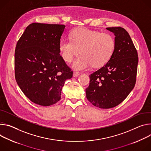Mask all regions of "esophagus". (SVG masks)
I'll return each mask as SVG.
<instances>
[{"instance_id": "obj_1", "label": "esophagus", "mask_w": 151, "mask_h": 151, "mask_svg": "<svg viewBox=\"0 0 151 151\" xmlns=\"http://www.w3.org/2000/svg\"><path fill=\"white\" fill-rule=\"evenodd\" d=\"M79 75H80L79 73H77V72H74V73H73V77H78Z\"/></svg>"}]
</instances>
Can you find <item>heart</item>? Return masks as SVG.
<instances>
[{
    "label": "heart",
    "instance_id": "1",
    "mask_svg": "<svg viewBox=\"0 0 151 151\" xmlns=\"http://www.w3.org/2000/svg\"><path fill=\"white\" fill-rule=\"evenodd\" d=\"M71 40H62L60 53L66 62H72L80 52L81 53L73 62L77 71L88 70L92 65L101 66L111 59L116 49L114 37L109 33H101L85 28H77L71 34Z\"/></svg>",
    "mask_w": 151,
    "mask_h": 151
}]
</instances>
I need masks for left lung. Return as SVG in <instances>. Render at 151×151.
Wrapping results in <instances>:
<instances>
[{"label":"left lung","mask_w":151,"mask_h":151,"mask_svg":"<svg viewBox=\"0 0 151 151\" xmlns=\"http://www.w3.org/2000/svg\"><path fill=\"white\" fill-rule=\"evenodd\" d=\"M113 33L116 49L111 59L90 77L86 98L93 106L110 109L121 103L136 84L138 55L127 31L121 27H107Z\"/></svg>","instance_id":"left-lung-1"}]
</instances>
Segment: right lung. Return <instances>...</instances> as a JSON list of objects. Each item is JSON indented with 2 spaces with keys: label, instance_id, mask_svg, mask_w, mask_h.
<instances>
[{
  "label": "right lung",
  "instance_id": "1",
  "mask_svg": "<svg viewBox=\"0 0 151 151\" xmlns=\"http://www.w3.org/2000/svg\"><path fill=\"white\" fill-rule=\"evenodd\" d=\"M65 26L33 23L17 44V83L31 101L42 106L56 104L73 71L60 56L59 44Z\"/></svg>",
  "mask_w": 151,
  "mask_h": 151
}]
</instances>
